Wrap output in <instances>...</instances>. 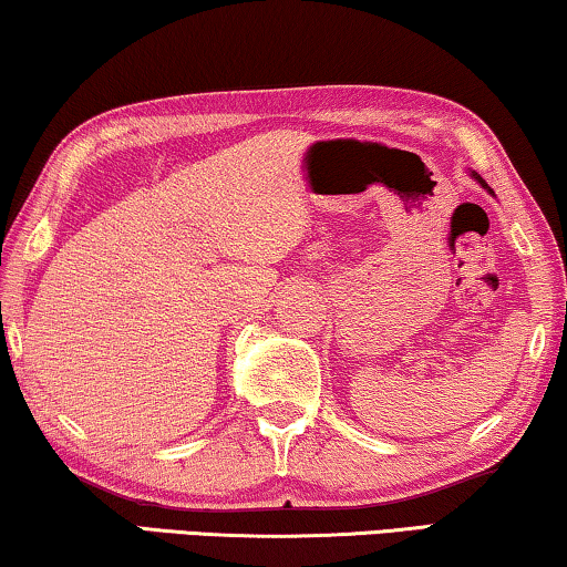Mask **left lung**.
<instances>
[{
	"label": "left lung",
	"mask_w": 567,
	"mask_h": 567,
	"mask_svg": "<svg viewBox=\"0 0 567 567\" xmlns=\"http://www.w3.org/2000/svg\"><path fill=\"white\" fill-rule=\"evenodd\" d=\"M471 177H473V181H476L478 185H481V188H484L486 193H492V196H494V190L492 188H488V185H486V181H484V177H481L476 171H471Z\"/></svg>",
	"instance_id": "obj_1"
}]
</instances>
